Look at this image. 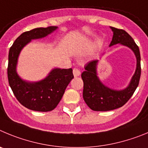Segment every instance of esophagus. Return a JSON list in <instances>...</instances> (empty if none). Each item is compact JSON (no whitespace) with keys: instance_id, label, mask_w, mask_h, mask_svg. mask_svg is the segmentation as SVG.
<instances>
[{"instance_id":"34e87169","label":"esophagus","mask_w":148,"mask_h":148,"mask_svg":"<svg viewBox=\"0 0 148 148\" xmlns=\"http://www.w3.org/2000/svg\"><path fill=\"white\" fill-rule=\"evenodd\" d=\"M73 74H74V76L75 77H78V76H79L80 75V71H79V69H73Z\"/></svg>"}]
</instances>
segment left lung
Returning a JSON list of instances; mask_svg holds the SVG:
<instances>
[{
	"label": "left lung",
	"mask_w": 148,
	"mask_h": 148,
	"mask_svg": "<svg viewBox=\"0 0 148 148\" xmlns=\"http://www.w3.org/2000/svg\"><path fill=\"white\" fill-rule=\"evenodd\" d=\"M114 32L109 46L116 44L130 48L136 58V69L130 83L123 90H114L102 83L97 76V66L99 60H92L85 66L81 77L83 80V99L87 106L95 111H108L123 106L132 97L139 86L141 76V57L139 49L131 36L123 29L110 27Z\"/></svg>",
	"instance_id": "8db88e82"
}]
</instances>
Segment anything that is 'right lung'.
Wrapping results in <instances>:
<instances>
[{"label":"right lung","mask_w":148,"mask_h":148,"mask_svg":"<svg viewBox=\"0 0 148 148\" xmlns=\"http://www.w3.org/2000/svg\"><path fill=\"white\" fill-rule=\"evenodd\" d=\"M57 29L58 26H49L25 32L15 40L9 49L7 68L9 86L20 103L30 110L41 112L54 110L74 78L72 69H54L45 79L33 82L22 79L16 71L18 57L23 48L32 40L45 38Z\"/></svg>","instance_id":"1"}]
</instances>
